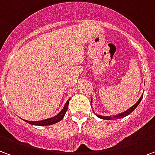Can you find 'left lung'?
I'll use <instances>...</instances> for the list:
<instances>
[{"instance_id": "8db88e82", "label": "left lung", "mask_w": 155, "mask_h": 155, "mask_svg": "<svg viewBox=\"0 0 155 155\" xmlns=\"http://www.w3.org/2000/svg\"><path fill=\"white\" fill-rule=\"evenodd\" d=\"M142 97H143V94H142V96L140 97V99L138 100L137 102L135 104V105H133V106H131L129 109L127 110H125L124 112H123V113H120V114H116V115H112V116H102V115H98V114H97L96 115L98 118H100V119H102V120H114V119H116V120H118V119H121V118H124V117L127 116V115H128L129 114H131L132 112L137 107V106L140 104V101H141V99H142ZM91 103H92V100H91ZM92 105V104H91Z\"/></svg>"}]
</instances>
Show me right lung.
I'll list each match as a JSON object with an SVG mask.
<instances>
[{"instance_id": "add662e5", "label": "right lung", "mask_w": 155, "mask_h": 155, "mask_svg": "<svg viewBox=\"0 0 155 155\" xmlns=\"http://www.w3.org/2000/svg\"><path fill=\"white\" fill-rule=\"evenodd\" d=\"M69 101H70V99H68L67 102H66V104H65L63 109L59 112L58 114H57V115L52 117V118L46 119V120H40V121H28V120H24L25 122L30 124L38 125V126H47V125L54 124H56V123L61 121V120L63 119V117H64L65 114H66V112H67V109H68V104H69Z\"/></svg>"}]
</instances>
